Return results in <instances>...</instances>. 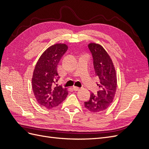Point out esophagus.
Segmentation results:
<instances>
[{"instance_id": "34e87169", "label": "esophagus", "mask_w": 149, "mask_h": 149, "mask_svg": "<svg viewBox=\"0 0 149 149\" xmlns=\"http://www.w3.org/2000/svg\"><path fill=\"white\" fill-rule=\"evenodd\" d=\"M73 89L74 91H78V90L79 89V88L76 87V86H73Z\"/></svg>"}]
</instances>
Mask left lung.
<instances>
[{"label":"left lung","instance_id":"left-lung-1","mask_svg":"<svg viewBox=\"0 0 149 149\" xmlns=\"http://www.w3.org/2000/svg\"><path fill=\"white\" fill-rule=\"evenodd\" d=\"M93 58L97 85L100 88L97 94L91 93L84 106L93 112L106 110L113 101L117 88V75L111 57L101 45L91 43L88 45Z\"/></svg>","mask_w":149,"mask_h":149}]
</instances>
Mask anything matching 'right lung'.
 Segmentation results:
<instances>
[{"label":"right lung","instance_id":"right-lung-1","mask_svg":"<svg viewBox=\"0 0 149 149\" xmlns=\"http://www.w3.org/2000/svg\"><path fill=\"white\" fill-rule=\"evenodd\" d=\"M68 48L65 43L52 45L42 53L35 65L31 79L33 94L39 104L47 109L60 104L68 94L67 88L56 84L60 78L57 66Z\"/></svg>","mask_w":149,"mask_h":149}]
</instances>
